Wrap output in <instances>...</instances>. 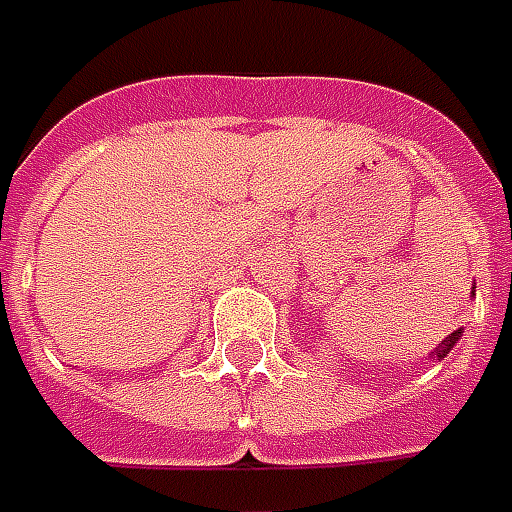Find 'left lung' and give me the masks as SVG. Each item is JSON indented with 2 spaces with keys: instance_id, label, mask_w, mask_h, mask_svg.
<instances>
[{
  "instance_id": "1",
  "label": "left lung",
  "mask_w": 512,
  "mask_h": 512,
  "mask_svg": "<svg viewBox=\"0 0 512 512\" xmlns=\"http://www.w3.org/2000/svg\"><path fill=\"white\" fill-rule=\"evenodd\" d=\"M471 295H474V286H471ZM460 336H463V331H455V333H449L447 339H444V342L438 344L436 350H433V358H436V361H441V358H447V353L449 350H452V347H455V344L460 342Z\"/></svg>"
}]
</instances>
